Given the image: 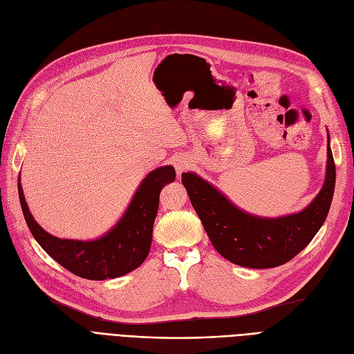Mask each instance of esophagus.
Listing matches in <instances>:
<instances>
[{
    "label": "esophagus",
    "instance_id": "34e87169",
    "mask_svg": "<svg viewBox=\"0 0 354 354\" xmlns=\"http://www.w3.org/2000/svg\"><path fill=\"white\" fill-rule=\"evenodd\" d=\"M174 165H175V169H176V174L180 175L182 172H185L187 169H189L191 162H189V158L185 157V156H176L174 158Z\"/></svg>",
    "mask_w": 354,
    "mask_h": 354
}]
</instances>
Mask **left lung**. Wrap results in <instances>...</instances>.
Listing matches in <instances>:
<instances>
[{
    "instance_id": "left-lung-1",
    "label": "left lung",
    "mask_w": 354,
    "mask_h": 354,
    "mask_svg": "<svg viewBox=\"0 0 354 354\" xmlns=\"http://www.w3.org/2000/svg\"><path fill=\"white\" fill-rule=\"evenodd\" d=\"M326 151V172L321 191L301 212L279 218L247 213L197 174H182V184L192 207L218 253L238 266L252 269L277 268L297 256L321 230L333 201L335 163L329 133Z\"/></svg>"
}]
</instances>
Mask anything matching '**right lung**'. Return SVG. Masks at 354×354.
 Returning <instances> with one entry per match:
<instances>
[{
    "mask_svg": "<svg viewBox=\"0 0 354 354\" xmlns=\"http://www.w3.org/2000/svg\"><path fill=\"white\" fill-rule=\"evenodd\" d=\"M174 166L151 170L136 188L128 209L118 223L97 239L57 238L33 219L25 200L19 175V198L25 221L37 243L57 263L75 275L102 281L127 275L142 265L151 247L153 225L158 210V197L165 185L175 180Z\"/></svg>",
    "mask_w": 354,
    "mask_h": 354,
    "instance_id": "obj_1",
    "label": "right lung"
}]
</instances>
